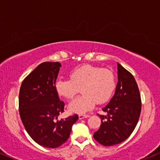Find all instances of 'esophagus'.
<instances>
[{"label":"esophagus","instance_id":"esophagus-1","mask_svg":"<svg viewBox=\"0 0 160 160\" xmlns=\"http://www.w3.org/2000/svg\"><path fill=\"white\" fill-rule=\"evenodd\" d=\"M89 117V115L88 114H79V119L80 120H82V119H84V118H87V117Z\"/></svg>","mask_w":160,"mask_h":160}]
</instances>
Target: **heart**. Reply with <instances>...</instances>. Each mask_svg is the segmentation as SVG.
I'll list each match as a JSON object with an SVG mask.
<instances>
[{"instance_id": "1", "label": "heart", "mask_w": 160, "mask_h": 160, "mask_svg": "<svg viewBox=\"0 0 160 160\" xmlns=\"http://www.w3.org/2000/svg\"><path fill=\"white\" fill-rule=\"evenodd\" d=\"M70 80L58 79L55 90L60 97L72 100L81 88L82 96L69 104L71 112L82 114L94 108L95 103H104L114 92L116 81L112 71L85 64L71 71Z\"/></svg>"}]
</instances>
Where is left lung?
<instances>
[{"label": "left lung", "mask_w": 160, "mask_h": 160, "mask_svg": "<svg viewBox=\"0 0 160 160\" xmlns=\"http://www.w3.org/2000/svg\"><path fill=\"white\" fill-rule=\"evenodd\" d=\"M117 82L115 93L102 111L107 116L101 118L100 128L94 138L104 146L120 144L131 134L141 112V98L134 76L117 62Z\"/></svg>", "instance_id": "1"}]
</instances>
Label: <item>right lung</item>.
I'll return each instance as SVG.
<instances>
[{
  "instance_id": "obj_1",
  "label": "right lung",
  "mask_w": 160,
  "mask_h": 160,
  "mask_svg": "<svg viewBox=\"0 0 160 160\" xmlns=\"http://www.w3.org/2000/svg\"><path fill=\"white\" fill-rule=\"evenodd\" d=\"M60 67L59 62L40 63L23 80L19 93L20 116L26 131L38 144L51 148L66 142L79 118L74 114L58 120L65 106L55 90Z\"/></svg>"
}]
</instances>
